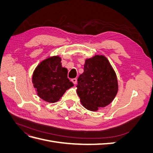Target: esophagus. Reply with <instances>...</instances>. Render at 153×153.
<instances>
[{
    "mask_svg": "<svg viewBox=\"0 0 153 153\" xmlns=\"http://www.w3.org/2000/svg\"><path fill=\"white\" fill-rule=\"evenodd\" d=\"M71 81L73 82V83L74 84H76L77 83V79L76 78H73V79H71Z\"/></svg>",
    "mask_w": 153,
    "mask_h": 153,
    "instance_id": "34e87169",
    "label": "esophagus"
}]
</instances>
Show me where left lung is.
Returning a JSON list of instances; mask_svg holds the SVG:
<instances>
[{"mask_svg": "<svg viewBox=\"0 0 153 153\" xmlns=\"http://www.w3.org/2000/svg\"><path fill=\"white\" fill-rule=\"evenodd\" d=\"M76 87L82 105L90 111H97L112 102L117 93L118 82L107 58L95 55L86 59Z\"/></svg>", "mask_w": 153, "mask_h": 153, "instance_id": "8db88e82", "label": "left lung"}]
</instances>
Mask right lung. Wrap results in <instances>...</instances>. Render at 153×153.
Segmentation results:
<instances>
[{
    "label": "right lung",
    "mask_w": 153,
    "mask_h": 153,
    "mask_svg": "<svg viewBox=\"0 0 153 153\" xmlns=\"http://www.w3.org/2000/svg\"><path fill=\"white\" fill-rule=\"evenodd\" d=\"M32 82L38 96L48 103L57 102L74 85L68 78V69L62 67L59 55L40 62L32 74Z\"/></svg>",
    "instance_id": "right-lung-1"
}]
</instances>
